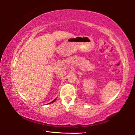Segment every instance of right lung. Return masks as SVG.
Here are the masks:
<instances>
[{"label": "right lung", "mask_w": 135, "mask_h": 135, "mask_svg": "<svg viewBox=\"0 0 135 135\" xmlns=\"http://www.w3.org/2000/svg\"><path fill=\"white\" fill-rule=\"evenodd\" d=\"M55 100H56V99H54V100H53V101H52L51 102H50V103H49V104H51V103H52V102H54V101H55Z\"/></svg>", "instance_id": "1"}]
</instances>
